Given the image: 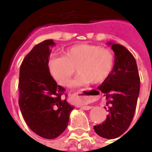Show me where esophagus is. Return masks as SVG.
<instances>
[{
    "label": "esophagus",
    "instance_id": "34e87169",
    "mask_svg": "<svg viewBox=\"0 0 152 152\" xmlns=\"http://www.w3.org/2000/svg\"><path fill=\"white\" fill-rule=\"evenodd\" d=\"M72 96H73V97H76L77 99H82L83 97H84V96H83L82 91H78V92L75 93V94H73ZM81 108H83L84 110H89V109L92 108V107H91V106H84V105H82V106H81Z\"/></svg>",
    "mask_w": 152,
    "mask_h": 152
}]
</instances>
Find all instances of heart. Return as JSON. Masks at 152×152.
<instances>
[{
	"instance_id": "1",
	"label": "heart",
	"mask_w": 152,
	"mask_h": 152,
	"mask_svg": "<svg viewBox=\"0 0 152 152\" xmlns=\"http://www.w3.org/2000/svg\"><path fill=\"white\" fill-rule=\"evenodd\" d=\"M114 61V54L107 48L80 44L65 50L63 57L52 58L49 68L54 80L63 86L69 84L76 68L79 74L72 82V86L79 87L90 82H104L112 73Z\"/></svg>"
}]
</instances>
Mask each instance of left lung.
Segmentation results:
<instances>
[{"label": "left lung", "mask_w": 152, "mask_h": 152, "mask_svg": "<svg viewBox=\"0 0 152 152\" xmlns=\"http://www.w3.org/2000/svg\"><path fill=\"white\" fill-rule=\"evenodd\" d=\"M107 45H112L115 53L114 67L98 89L106 97L109 114L102 124L94 129L100 137L113 139L124 134L132 122L139 95L140 78L133 54L121 45L112 42Z\"/></svg>", "instance_id": "1"}]
</instances>
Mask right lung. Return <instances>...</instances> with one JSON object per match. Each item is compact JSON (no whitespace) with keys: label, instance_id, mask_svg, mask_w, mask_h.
Masks as SVG:
<instances>
[{"label":"right lung","instance_id":"add662e5","mask_svg":"<svg viewBox=\"0 0 152 152\" xmlns=\"http://www.w3.org/2000/svg\"><path fill=\"white\" fill-rule=\"evenodd\" d=\"M53 40L42 41L27 54L19 70L18 104L24 121L34 133L47 139L58 137L66 129L74 107L58 86L49 69Z\"/></svg>","mask_w":152,"mask_h":152}]
</instances>
